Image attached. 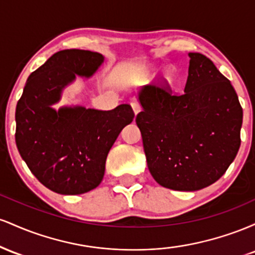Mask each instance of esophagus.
<instances>
[{"label": "esophagus", "instance_id": "obj_1", "mask_svg": "<svg viewBox=\"0 0 255 255\" xmlns=\"http://www.w3.org/2000/svg\"><path fill=\"white\" fill-rule=\"evenodd\" d=\"M130 105H131V109H133L134 114H135V115H136L137 113H139L140 110H141V107H140V104L137 103V102H131Z\"/></svg>", "mask_w": 255, "mask_h": 255}]
</instances>
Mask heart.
I'll return each mask as SVG.
<instances>
[{
	"instance_id": "1",
	"label": "heart",
	"mask_w": 255,
	"mask_h": 255,
	"mask_svg": "<svg viewBox=\"0 0 255 255\" xmlns=\"http://www.w3.org/2000/svg\"><path fill=\"white\" fill-rule=\"evenodd\" d=\"M172 77V73L170 71H166L165 72V78L166 79H170Z\"/></svg>"
}]
</instances>
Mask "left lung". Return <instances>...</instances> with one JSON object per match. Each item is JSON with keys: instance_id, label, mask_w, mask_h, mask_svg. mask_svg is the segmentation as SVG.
<instances>
[{"instance_id": "1", "label": "left lung", "mask_w": 255, "mask_h": 255, "mask_svg": "<svg viewBox=\"0 0 255 255\" xmlns=\"http://www.w3.org/2000/svg\"><path fill=\"white\" fill-rule=\"evenodd\" d=\"M182 93L168 83L139 92L135 122L152 177L174 191H198L223 176L241 145L242 113L230 81L210 58L189 52Z\"/></svg>"}]
</instances>
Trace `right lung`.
Wrapping results in <instances>:
<instances>
[{
    "instance_id": "add662e5",
    "label": "right lung",
    "mask_w": 255,
    "mask_h": 255,
    "mask_svg": "<svg viewBox=\"0 0 255 255\" xmlns=\"http://www.w3.org/2000/svg\"><path fill=\"white\" fill-rule=\"evenodd\" d=\"M103 62L98 52L58 51L28 77L16 104L20 156L37 180L58 194H83L99 186L111 146L134 119L129 104L109 111L51 107L75 75L92 77Z\"/></svg>"
}]
</instances>
